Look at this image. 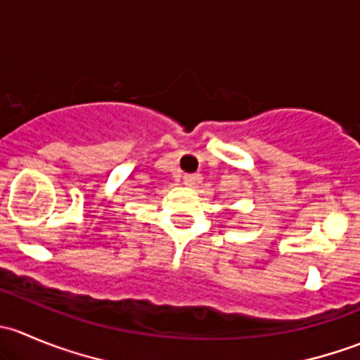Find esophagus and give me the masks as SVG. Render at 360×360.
<instances>
[{
  "instance_id": "1",
  "label": "esophagus",
  "mask_w": 360,
  "mask_h": 360,
  "mask_svg": "<svg viewBox=\"0 0 360 360\" xmlns=\"http://www.w3.org/2000/svg\"><path fill=\"white\" fill-rule=\"evenodd\" d=\"M202 179H203L202 174H186V176L183 177V183L186 184V186L195 188V186H197L198 183H200Z\"/></svg>"
}]
</instances>
